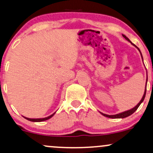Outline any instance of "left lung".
<instances>
[{
	"instance_id": "1",
	"label": "left lung",
	"mask_w": 153,
	"mask_h": 153,
	"mask_svg": "<svg viewBox=\"0 0 153 153\" xmlns=\"http://www.w3.org/2000/svg\"><path fill=\"white\" fill-rule=\"evenodd\" d=\"M122 36H123V37H124L125 39H126V40H127V41H128V42H130L131 43V44H132L133 45H134V46L136 47V48H137L138 51H139V52H140V55H141V57H142V60H143V56H142L141 53H140V49L138 48L137 46H136V45H135L134 44V43H131V41L129 40V39H128V38L126 36L124 35V34H122ZM147 82H148V74H147V79H146V88H145L144 94H143V96L142 98H141V100H140V102H138V104L136 105L134 107V108H133L132 109H131V110H127V111H125V112H123L119 113V114H114V115H109V114H104V113H102V112H100V114H102V115H103V116L106 117L112 118V119H120V118H121V119H123V118L127 117L130 116L131 114H132L133 113H134V112H135V111H136V110H137L138 107L140 106V105L141 104V103L143 102V101L144 100L145 97H146V86H147Z\"/></svg>"
}]
</instances>
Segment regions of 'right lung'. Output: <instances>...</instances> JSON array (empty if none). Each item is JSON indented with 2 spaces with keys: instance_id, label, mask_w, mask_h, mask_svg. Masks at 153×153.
Returning <instances> with one entry per match:
<instances>
[{
  "instance_id": "add662e5",
  "label": "right lung",
  "mask_w": 153,
  "mask_h": 153,
  "mask_svg": "<svg viewBox=\"0 0 153 153\" xmlns=\"http://www.w3.org/2000/svg\"><path fill=\"white\" fill-rule=\"evenodd\" d=\"M55 112L53 113V114H51V115L47 117H44V118H36V119H33V118H28V117H24L26 120H29V121H31V122H43V121H45V120H49V119H51L52 117L55 114Z\"/></svg>"
}]
</instances>
